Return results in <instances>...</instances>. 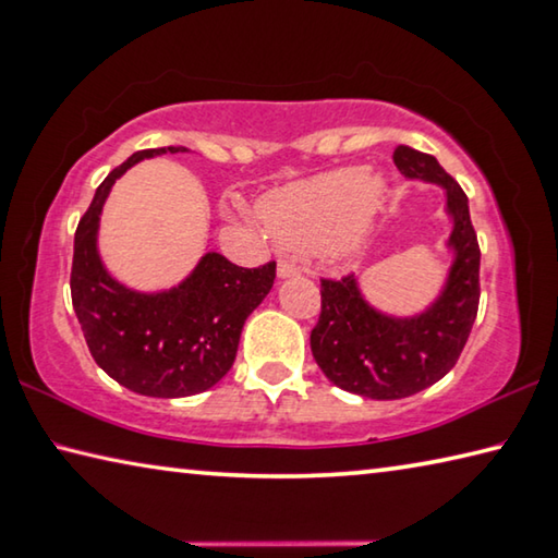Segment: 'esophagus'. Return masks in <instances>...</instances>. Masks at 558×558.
<instances>
[{"label": "esophagus", "mask_w": 558, "mask_h": 558, "mask_svg": "<svg viewBox=\"0 0 558 558\" xmlns=\"http://www.w3.org/2000/svg\"><path fill=\"white\" fill-rule=\"evenodd\" d=\"M293 276H300L298 263L282 258V260L278 263V278H293Z\"/></svg>", "instance_id": "34e87169"}]
</instances>
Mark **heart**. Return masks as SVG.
<instances>
[{
	"mask_svg": "<svg viewBox=\"0 0 558 558\" xmlns=\"http://www.w3.org/2000/svg\"><path fill=\"white\" fill-rule=\"evenodd\" d=\"M383 196V183L365 168H338L268 193L258 218L282 245L352 251L367 235Z\"/></svg>",
	"mask_w": 558,
	"mask_h": 558,
	"instance_id": "obj_1",
	"label": "heart"
}]
</instances>
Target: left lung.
<instances>
[{
  "instance_id": "obj_1",
  "label": "left lung",
  "mask_w": 558,
  "mask_h": 558,
  "mask_svg": "<svg viewBox=\"0 0 558 558\" xmlns=\"http://www.w3.org/2000/svg\"><path fill=\"white\" fill-rule=\"evenodd\" d=\"M392 158L404 179L445 189L452 218L447 247L454 260L435 303L412 317L375 311L355 276L320 280L323 311L311 332L313 357L332 385L369 400H402L439 383L462 355L480 307L482 253L466 193L435 156L397 146Z\"/></svg>"
}]
</instances>
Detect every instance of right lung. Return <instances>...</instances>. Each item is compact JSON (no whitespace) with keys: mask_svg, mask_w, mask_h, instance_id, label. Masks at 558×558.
<instances>
[{"mask_svg":"<svg viewBox=\"0 0 558 558\" xmlns=\"http://www.w3.org/2000/svg\"><path fill=\"white\" fill-rule=\"evenodd\" d=\"M189 148H146L106 175L78 220L72 263V303L88 352L106 375L146 397L206 392L233 367L243 325L276 280V263L241 268L206 253L189 278L161 293H138L109 276L96 235L111 185L144 158Z\"/></svg>","mask_w":558,"mask_h":558,"instance_id":"add662e5","label":"right lung"}]
</instances>
